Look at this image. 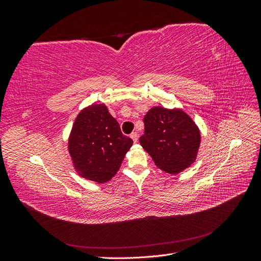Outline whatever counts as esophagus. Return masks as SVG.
Segmentation results:
<instances>
[{
  "label": "esophagus",
  "mask_w": 261,
  "mask_h": 261,
  "mask_svg": "<svg viewBox=\"0 0 261 261\" xmlns=\"http://www.w3.org/2000/svg\"><path fill=\"white\" fill-rule=\"evenodd\" d=\"M130 138L133 139L134 143H137V140H138V134H137V133H132V134H130Z\"/></svg>",
  "instance_id": "34e87169"
}]
</instances>
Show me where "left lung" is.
<instances>
[{"label": "left lung", "mask_w": 261, "mask_h": 261, "mask_svg": "<svg viewBox=\"0 0 261 261\" xmlns=\"http://www.w3.org/2000/svg\"><path fill=\"white\" fill-rule=\"evenodd\" d=\"M145 134L139 143L154 164L170 174H177L196 161L200 130L180 109L153 107L144 117Z\"/></svg>", "instance_id": "obj_1"}]
</instances>
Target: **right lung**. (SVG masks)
Masks as SVG:
<instances>
[{"label":"right lung","instance_id":"obj_1","mask_svg":"<svg viewBox=\"0 0 261 261\" xmlns=\"http://www.w3.org/2000/svg\"><path fill=\"white\" fill-rule=\"evenodd\" d=\"M133 146L105 103H94L78 113L68 137V152L78 175L102 184L120 170Z\"/></svg>","mask_w":261,"mask_h":261}]
</instances>
